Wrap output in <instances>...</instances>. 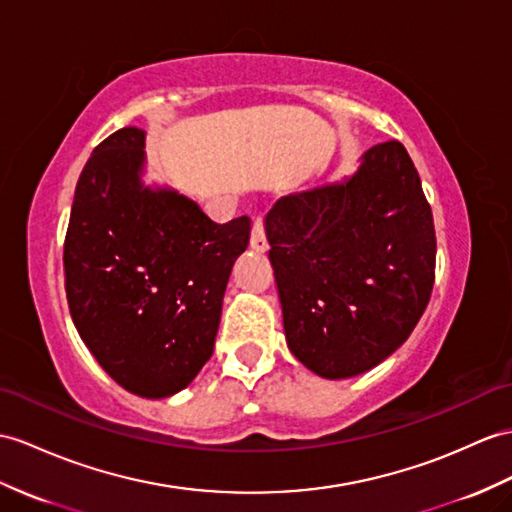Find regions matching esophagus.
Listing matches in <instances>:
<instances>
[{
	"mask_svg": "<svg viewBox=\"0 0 512 512\" xmlns=\"http://www.w3.org/2000/svg\"><path fill=\"white\" fill-rule=\"evenodd\" d=\"M249 245H252L256 252H265L269 247L267 245V234H265V221L263 217L254 219V228H252V236H249Z\"/></svg>",
	"mask_w": 512,
	"mask_h": 512,
	"instance_id": "1",
	"label": "esophagus"
}]
</instances>
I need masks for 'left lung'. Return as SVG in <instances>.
<instances>
[{
    "mask_svg": "<svg viewBox=\"0 0 512 512\" xmlns=\"http://www.w3.org/2000/svg\"><path fill=\"white\" fill-rule=\"evenodd\" d=\"M286 345L328 380L380 365L430 302L436 236L400 141L373 145L341 182L280 197L265 219Z\"/></svg>",
    "mask_w": 512,
    "mask_h": 512,
    "instance_id": "8db88e82",
    "label": "left lung"
}]
</instances>
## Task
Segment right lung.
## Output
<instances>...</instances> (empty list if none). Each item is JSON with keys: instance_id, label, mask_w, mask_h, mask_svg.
<instances>
[{"instance_id": "add662e5", "label": "right lung", "mask_w": 512, "mask_h": 512, "mask_svg": "<svg viewBox=\"0 0 512 512\" xmlns=\"http://www.w3.org/2000/svg\"><path fill=\"white\" fill-rule=\"evenodd\" d=\"M145 130L99 143L73 195L65 289L80 339L123 389L160 400L213 356L223 293L249 217L215 223L197 202L147 186Z\"/></svg>"}]
</instances>
